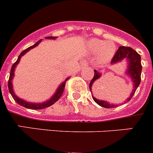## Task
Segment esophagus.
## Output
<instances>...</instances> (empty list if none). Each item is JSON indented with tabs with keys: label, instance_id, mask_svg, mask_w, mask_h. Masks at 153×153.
I'll use <instances>...</instances> for the list:
<instances>
[{
	"label": "esophagus",
	"instance_id": "esophagus-1",
	"mask_svg": "<svg viewBox=\"0 0 153 153\" xmlns=\"http://www.w3.org/2000/svg\"><path fill=\"white\" fill-rule=\"evenodd\" d=\"M81 66H82V67H85V66H86V65H87V63H86V62H85V61H83V62H81Z\"/></svg>",
	"mask_w": 153,
	"mask_h": 153
}]
</instances>
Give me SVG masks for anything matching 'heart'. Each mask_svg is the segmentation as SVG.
<instances>
[{
    "instance_id": "obj_1",
    "label": "heart",
    "mask_w": 153,
    "mask_h": 153,
    "mask_svg": "<svg viewBox=\"0 0 153 153\" xmlns=\"http://www.w3.org/2000/svg\"><path fill=\"white\" fill-rule=\"evenodd\" d=\"M88 47L92 53H97V62L100 65H105L112 59L117 51V47L113 41H103L93 38L88 41Z\"/></svg>"
}]
</instances>
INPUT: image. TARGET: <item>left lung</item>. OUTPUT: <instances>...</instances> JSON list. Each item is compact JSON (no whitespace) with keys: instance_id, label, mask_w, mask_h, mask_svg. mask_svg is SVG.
Instances as JSON below:
<instances>
[{"instance_id":"left-lung-1","label":"left lung","mask_w":153,"mask_h":153,"mask_svg":"<svg viewBox=\"0 0 153 153\" xmlns=\"http://www.w3.org/2000/svg\"><path fill=\"white\" fill-rule=\"evenodd\" d=\"M124 59L127 61V68L126 70H125V74L129 77L133 84V86H134L133 87L132 92L130 94L129 97L127 98L126 100L125 101V102H126L131 100V99L134 94L135 91H136V90L137 89L140 84L142 65H141L140 55L137 53V51H135L134 50L132 49L131 48H129V47H120L118 51H117V52L115 53L113 59L111 62V64L115 65V64L118 63V62H121ZM101 76H102V74L100 72H97V70H94V78H92L89 85L90 91H92V88L94 90V87L95 86V84L99 81ZM91 94H92V92H91ZM92 97L98 105H101L104 108H106V109L114 108V107H116L119 105V104L110 103V102L102 100H99L97 98L94 97L93 95Z\"/></svg>"}]
</instances>
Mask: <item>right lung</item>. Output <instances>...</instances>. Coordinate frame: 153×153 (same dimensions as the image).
<instances>
[{"mask_svg": "<svg viewBox=\"0 0 153 153\" xmlns=\"http://www.w3.org/2000/svg\"><path fill=\"white\" fill-rule=\"evenodd\" d=\"M46 39H53V40H55L56 38V37H46ZM42 41V39L38 41V42L35 43L34 45L31 46L30 48H27L26 50L22 51V53H20V55L19 56L18 59L16 61L15 63L12 65V68H11L10 70V78H9V81H8V88H9V91L10 93L11 96L13 97V98L14 99V100L17 102L18 104H19L20 105H22V106L25 107L27 109H45L47 107H49L51 105H52L53 104L55 103L60 98V97L62 96V93H63L64 91V88H65V82H66L67 80L69 78V77L66 78L65 79V81H63L60 85H59V87L57 88L56 91V92L53 94V96L50 98L49 100H48L44 101V102H28V101L22 99V98L19 97L18 96H16L14 93L13 91V78L14 77V72H15V68L16 67V65H18L19 61H20V59L22 58V56L23 55H25L27 52L30 51L31 49H33L35 48V47H37L40 43Z\"/></svg>", "mask_w": 153, "mask_h": 153, "instance_id": "add662e5", "label": "right lung"}]
</instances>
